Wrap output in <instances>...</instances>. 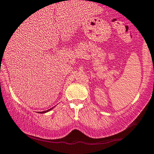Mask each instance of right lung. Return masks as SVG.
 Segmentation results:
<instances>
[{
    "label": "right lung",
    "mask_w": 154,
    "mask_h": 154,
    "mask_svg": "<svg viewBox=\"0 0 154 154\" xmlns=\"http://www.w3.org/2000/svg\"><path fill=\"white\" fill-rule=\"evenodd\" d=\"M54 107H52V108H51V109H48V110H47V111H41V112H39V113H46V112H48V111H50V110H52V109L54 108Z\"/></svg>",
    "instance_id": "1"
}]
</instances>
